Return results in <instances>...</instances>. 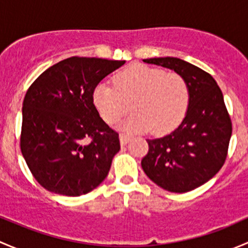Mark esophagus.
I'll use <instances>...</instances> for the list:
<instances>
[{"label": "esophagus", "mask_w": 248, "mask_h": 248, "mask_svg": "<svg viewBox=\"0 0 248 248\" xmlns=\"http://www.w3.org/2000/svg\"><path fill=\"white\" fill-rule=\"evenodd\" d=\"M129 140V136L126 133H120V142L121 145H126Z\"/></svg>", "instance_id": "34e87169"}]
</instances>
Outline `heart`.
Segmentation results:
<instances>
[{
  "label": "heart",
  "instance_id": "1",
  "mask_svg": "<svg viewBox=\"0 0 248 248\" xmlns=\"http://www.w3.org/2000/svg\"><path fill=\"white\" fill-rule=\"evenodd\" d=\"M93 104L108 124H116L134 112L126 127L164 134L181 122L189 103L184 77L145 64H132L114 77V86L102 82L92 94Z\"/></svg>",
  "mask_w": 248,
  "mask_h": 248
}]
</instances>
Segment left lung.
I'll return each mask as SVG.
<instances>
[{"instance_id": "left-lung-1", "label": "left lung", "mask_w": 248, "mask_h": 248, "mask_svg": "<svg viewBox=\"0 0 248 248\" xmlns=\"http://www.w3.org/2000/svg\"><path fill=\"white\" fill-rule=\"evenodd\" d=\"M179 73L189 89L186 116L162 138L147 139L141 159L145 174L163 189L185 193L214 177L223 167L232 137V120L223 94L209 73L176 57L142 60Z\"/></svg>"}]
</instances>
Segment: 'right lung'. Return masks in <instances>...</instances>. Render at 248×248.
Segmentation results:
<instances>
[{
	"instance_id": "add662e5",
	"label": "right lung",
	"mask_w": 248,
	"mask_h": 248,
	"mask_svg": "<svg viewBox=\"0 0 248 248\" xmlns=\"http://www.w3.org/2000/svg\"><path fill=\"white\" fill-rule=\"evenodd\" d=\"M126 61L73 56L41 74L22 103L20 149L49 192L86 194L102 184L120 150L119 133L99 116L92 94Z\"/></svg>"
}]
</instances>
